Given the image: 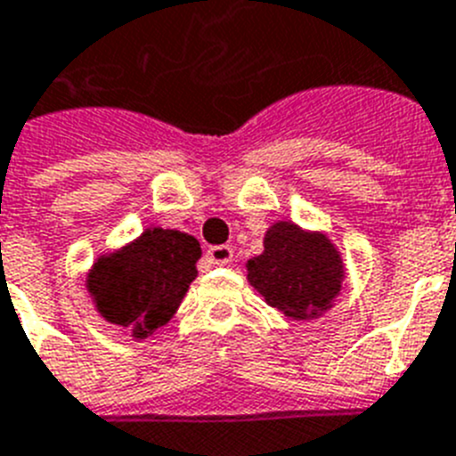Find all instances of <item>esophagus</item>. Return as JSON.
Returning a JSON list of instances; mask_svg holds the SVG:
<instances>
[{
	"mask_svg": "<svg viewBox=\"0 0 456 456\" xmlns=\"http://www.w3.org/2000/svg\"><path fill=\"white\" fill-rule=\"evenodd\" d=\"M207 261L214 263V265H228L232 261V247H228V244L209 247L207 249Z\"/></svg>",
	"mask_w": 456,
	"mask_h": 456,
	"instance_id": "1",
	"label": "esophagus"
}]
</instances>
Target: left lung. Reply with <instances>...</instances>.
<instances>
[{
    "label": "left lung",
    "instance_id": "left-lung-1",
    "mask_svg": "<svg viewBox=\"0 0 456 456\" xmlns=\"http://www.w3.org/2000/svg\"><path fill=\"white\" fill-rule=\"evenodd\" d=\"M265 251L247 263L249 281L270 307L307 319L326 310L342 284V261L323 235L281 221L265 232Z\"/></svg>",
    "mask_w": 456,
    "mask_h": 456
}]
</instances>
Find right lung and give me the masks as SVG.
<instances>
[{
    "label": "right lung",
    "instance_id": "1",
    "mask_svg": "<svg viewBox=\"0 0 456 456\" xmlns=\"http://www.w3.org/2000/svg\"><path fill=\"white\" fill-rule=\"evenodd\" d=\"M200 254L195 237L149 228L126 249L95 263L88 289L97 310L134 338H146L172 319L198 274Z\"/></svg>",
    "mask_w": 456,
    "mask_h": 456
}]
</instances>
